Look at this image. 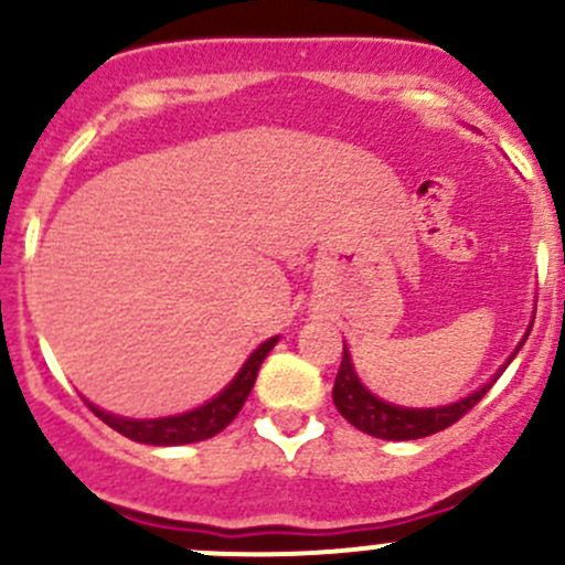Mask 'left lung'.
I'll return each instance as SVG.
<instances>
[{"label": "left lung", "mask_w": 565, "mask_h": 565, "mask_svg": "<svg viewBox=\"0 0 565 565\" xmlns=\"http://www.w3.org/2000/svg\"><path fill=\"white\" fill-rule=\"evenodd\" d=\"M530 328H533V324H530ZM530 328L525 335H530ZM522 344H525V339L520 341V347ZM520 347H516V352H520ZM503 369H500V372H503ZM500 372L494 374L487 385H481L476 393L465 396L461 402L448 404V407L409 409V407H396V404L383 402V398H377L374 393L363 388V383L355 374V366H352L350 361V352H347L344 347L339 374H335V383H333V404L335 409H339V413L355 426V429L366 431V435L380 437V440H418V437H429V435H437V431L448 429V426L457 424L461 415L470 413V409L487 396V391L492 388L494 380L500 377Z\"/></svg>", "instance_id": "obj_1"}]
</instances>
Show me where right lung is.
<instances>
[{
	"mask_svg": "<svg viewBox=\"0 0 565 565\" xmlns=\"http://www.w3.org/2000/svg\"><path fill=\"white\" fill-rule=\"evenodd\" d=\"M276 341L278 335L256 347V350L250 352L248 361L243 363L241 372H237V377L232 380L213 402L202 404V407L191 409V413L169 415V418L136 420L104 413V409H98L95 404H89V407H93V413L98 415L104 424L111 426L114 431L125 435L128 440L147 443V446H185V443L207 440V437H215L218 431H224L226 426L237 418V413H241V407L246 404L250 388H254L262 361H265L267 352L276 347Z\"/></svg>",
	"mask_w": 565,
	"mask_h": 565,
	"instance_id": "right-lung-1",
	"label": "right lung"
}]
</instances>
